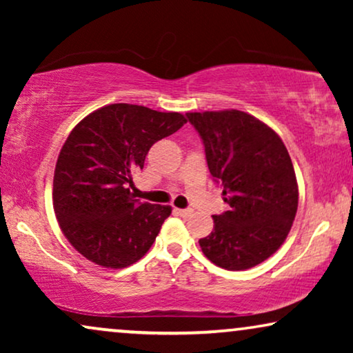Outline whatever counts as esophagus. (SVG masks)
Listing matches in <instances>:
<instances>
[{
	"label": "esophagus",
	"instance_id": "esophagus-1",
	"mask_svg": "<svg viewBox=\"0 0 353 353\" xmlns=\"http://www.w3.org/2000/svg\"><path fill=\"white\" fill-rule=\"evenodd\" d=\"M176 212L181 216H185V219H188V216L192 215V209H176Z\"/></svg>",
	"mask_w": 353,
	"mask_h": 353
}]
</instances>
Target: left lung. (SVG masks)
Returning a JSON list of instances; mask_svg holds the SVG:
<instances>
[{
  "mask_svg": "<svg viewBox=\"0 0 353 353\" xmlns=\"http://www.w3.org/2000/svg\"><path fill=\"white\" fill-rule=\"evenodd\" d=\"M186 117L230 205L214 215V230L199 239L202 252L225 270L252 268L276 252L296 219L299 190L288 149L268 125L243 110Z\"/></svg>",
  "mask_w": 353,
  "mask_h": 353,
  "instance_id": "1",
  "label": "left lung"
}]
</instances>
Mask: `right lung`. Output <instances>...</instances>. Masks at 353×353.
I'll return each instance as SVG.
<instances>
[{
	"instance_id": "obj_1",
	"label": "right lung",
	"mask_w": 353,
	"mask_h": 353,
	"mask_svg": "<svg viewBox=\"0 0 353 353\" xmlns=\"http://www.w3.org/2000/svg\"><path fill=\"white\" fill-rule=\"evenodd\" d=\"M186 123L180 112L109 104L72 130L57 157L52 205L62 233L105 268H125L151 248L170 205L134 199L132 173L149 149Z\"/></svg>"
}]
</instances>
